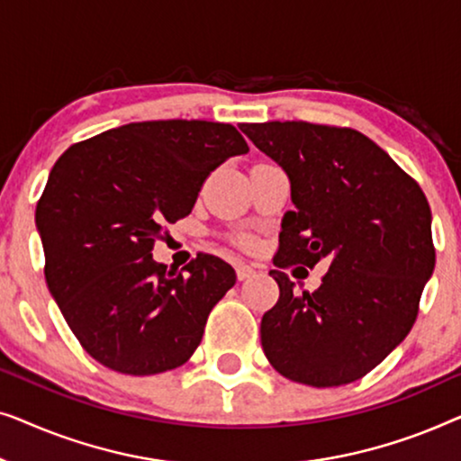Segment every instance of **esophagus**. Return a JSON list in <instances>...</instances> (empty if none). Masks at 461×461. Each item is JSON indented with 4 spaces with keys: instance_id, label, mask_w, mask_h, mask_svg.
<instances>
[{
    "instance_id": "esophagus-1",
    "label": "esophagus",
    "mask_w": 461,
    "mask_h": 461,
    "mask_svg": "<svg viewBox=\"0 0 461 461\" xmlns=\"http://www.w3.org/2000/svg\"><path fill=\"white\" fill-rule=\"evenodd\" d=\"M256 275V268L249 267V264H237V279L239 281H245L249 279V276Z\"/></svg>"
}]
</instances>
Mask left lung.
<instances>
[{
  "label": "left lung",
  "instance_id": "1",
  "mask_svg": "<svg viewBox=\"0 0 461 461\" xmlns=\"http://www.w3.org/2000/svg\"><path fill=\"white\" fill-rule=\"evenodd\" d=\"M241 130L285 169L295 205L270 270L279 300L262 317L264 355L287 380L314 388L361 380L418 319L434 270L426 194L357 130L306 122ZM321 259L330 262L321 287L295 294L285 270Z\"/></svg>",
  "mask_w": 461,
  "mask_h": 461
}]
</instances>
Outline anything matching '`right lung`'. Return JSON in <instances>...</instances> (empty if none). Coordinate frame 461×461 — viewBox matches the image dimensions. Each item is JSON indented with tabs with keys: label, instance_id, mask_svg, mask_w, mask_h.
<instances>
[{
	"label": "right lung",
	"instance_id": "1",
	"mask_svg": "<svg viewBox=\"0 0 461 461\" xmlns=\"http://www.w3.org/2000/svg\"><path fill=\"white\" fill-rule=\"evenodd\" d=\"M248 150L230 123L167 119L103 131L54 163L35 210L46 283L104 367L155 375L197 350L235 270L199 254L176 273L153 260V248L163 226L191 213L207 176Z\"/></svg>",
	"mask_w": 461,
	"mask_h": 461
}]
</instances>
